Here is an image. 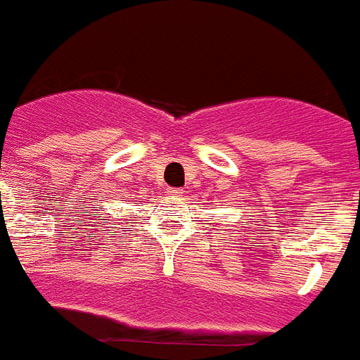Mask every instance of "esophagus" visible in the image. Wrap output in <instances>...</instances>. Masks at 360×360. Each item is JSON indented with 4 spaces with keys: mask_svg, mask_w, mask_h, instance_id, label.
<instances>
[{
    "mask_svg": "<svg viewBox=\"0 0 360 360\" xmlns=\"http://www.w3.org/2000/svg\"><path fill=\"white\" fill-rule=\"evenodd\" d=\"M168 194L172 198H181V196H183V191H181V188H168Z\"/></svg>",
    "mask_w": 360,
    "mask_h": 360,
    "instance_id": "34e87169",
    "label": "esophagus"
}]
</instances>
